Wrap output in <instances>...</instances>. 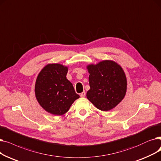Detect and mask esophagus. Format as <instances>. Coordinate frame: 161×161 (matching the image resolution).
Masks as SVG:
<instances>
[{
  "mask_svg": "<svg viewBox=\"0 0 161 161\" xmlns=\"http://www.w3.org/2000/svg\"><path fill=\"white\" fill-rule=\"evenodd\" d=\"M85 95H86L85 92H82V93L80 94V96L81 97H84L85 96Z\"/></svg>",
  "mask_w": 161,
  "mask_h": 161,
  "instance_id": "34e87169",
  "label": "esophagus"
}]
</instances>
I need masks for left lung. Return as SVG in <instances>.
Listing matches in <instances>:
<instances>
[{
    "instance_id": "1",
    "label": "left lung",
    "mask_w": 161,
    "mask_h": 161,
    "mask_svg": "<svg viewBox=\"0 0 161 161\" xmlns=\"http://www.w3.org/2000/svg\"><path fill=\"white\" fill-rule=\"evenodd\" d=\"M90 90L86 97L103 111L113 109L123 99L127 89V80L122 68L111 60H103L87 66Z\"/></svg>"
}]
</instances>
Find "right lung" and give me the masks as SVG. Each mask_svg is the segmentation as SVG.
<instances>
[{"label":"right lung","instance_id":"1","mask_svg":"<svg viewBox=\"0 0 161 161\" xmlns=\"http://www.w3.org/2000/svg\"><path fill=\"white\" fill-rule=\"evenodd\" d=\"M67 71L68 67L62 64H48L36 80L35 92L38 102L45 111L54 115H63L80 97L66 77Z\"/></svg>","mask_w":161,"mask_h":161}]
</instances>
